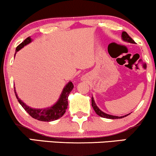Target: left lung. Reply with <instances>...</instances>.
I'll return each instance as SVG.
<instances>
[{
    "instance_id": "obj_1",
    "label": "left lung",
    "mask_w": 156,
    "mask_h": 156,
    "mask_svg": "<svg viewBox=\"0 0 156 156\" xmlns=\"http://www.w3.org/2000/svg\"><path fill=\"white\" fill-rule=\"evenodd\" d=\"M122 39L123 40V41L127 42V43H135L134 40H133L132 38H131L128 35V34H127V33L126 32V31H122ZM91 105H92L93 108H94V111L96 112V113H97V115H99V116L102 117V118L111 119H122V118H124V117L128 116L129 114H130V113H128V114L125 115V116H113V115L107 114V113H104V112H103V111H101V110L99 109V108H98L97 105H96L95 101H94V98H93V97L91 98Z\"/></svg>"
}]
</instances>
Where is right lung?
Segmentation results:
<instances>
[{"mask_svg":"<svg viewBox=\"0 0 156 156\" xmlns=\"http://www.w3.org/2000/svg\"><path fill=\"white\" fill-rule=\"evenodd\" d=\"M32 41L30 37H27L22 42L20 45L16 48L15 50V56L18 51H20L22 48L29 43H30ZM73 88V85L71 81L69 82L68 84H66V86L62 89V91L61 93L60 96H59L58 100L55 105L49 107L47 108H43V109H37V108H32L31 107L26 105L25 103L21 99L17 97V94L16 90H15V94L16 96L17 101L20 104L23 109L29 113L32 118L35 119L39 121H42V122H51V121H55L58 119L61 118L66 113V109L68 108V97H69V94L71 93V90Z\"/></svg>","mask_w":156,"mask_h":156,"instance_id":"obj_1","label":"right lung"}]
</instances>
